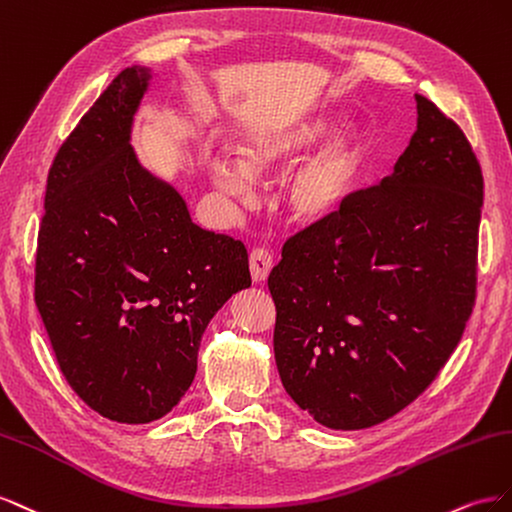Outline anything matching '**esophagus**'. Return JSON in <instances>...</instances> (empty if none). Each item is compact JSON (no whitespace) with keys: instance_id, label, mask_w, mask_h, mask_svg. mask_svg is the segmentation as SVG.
I'll list each match as a JSON object with an SVG mask.
<instances>
[{"instance_id":"obj_1","label":"esophagus","mask_w":512,"mask_h":512,"mask_svg":"<svg viewBox=\"0 0 512 512\" xmlns=\"http://www.w3.org/2000/svg\"><path fill=\"white\" fill-rule=\"evenodd\" d=\"M248 268L255 283H264L272 270V255L266 248H253L251 257H248Z\"/></svg>"}]
</instances>
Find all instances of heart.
<instances>
[{
  "label": "heart",
  "instance_id": "b5f03b06",
  "mask_svg": "<svg viewBox=\"0 0 512 512\" xmlns=\"http://www.w3.org/2000/svg\"><path fill=\"white\" fill-rule=\"evenodd\" d=\"M332 130L334 122L328 118H306L246 130L236 143L238 163L221 156L212 158L208 165L210 180L218 191L248 201L253 197V178L281 173ZM364 158V133L358 126H345L289 169L283 180V203L291 221L306 227L330 221L352 195Z\"/></svg>",
  "mask_w": 512,
  "mask_h": 512
}]
</instances>
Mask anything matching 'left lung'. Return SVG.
<instances>
[{
  "label": "left lung",
  "mask_w": 512,
  "mask_h": 512,
  "mask_svg": "<svg viewBox=\"0 0 512 512\" xmlns=\"http://www.w3.org/2000/svg\"><path fill=\"white\" fill-rule=\"evenodd\" d=\"M416 109L388 178L287 240L268 276L281 382L328 429L399 414L472 315L483 173L455 122L420 94Z\"/></svg>",
  "instance_id": "obj_1"
}]
</instances>
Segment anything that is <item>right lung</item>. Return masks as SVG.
I'll return each mask as SVG.
<instances>
[{
	"label": "right lung",
	"mask_w": 512,
	"mask_h": 512,
	"mask_svg": "<svg viewBox=\"0 0 512 512\" xmlns=\"http://www.w3.org/2000/svg\"><path fill=\"white\" fill-rule=\"evenodd\" d=\"M152 70H122L57 152L36 253V306L70 388L126 425L169 414L201 337L251 287L242 242L193 223L130 139Z\"/></svg>",
	"instance_id": "add662e5"
}]
</instances>
